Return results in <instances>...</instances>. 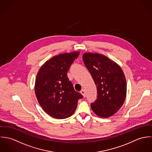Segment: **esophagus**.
<instances>
[{
    "mask_svg": "<svg viewBox=\"0 0 152 152\" xmlns=\"http://www.w3.org/2000/svg\"><path fill=\"white\" fill-rule=\"evenodd\" d=\"M80 93L83 95V96L85 98L86 97V92H85V91L84 90V89H82L81 91H80Z\"/></svg>",
    "mask_w": 152,
    "mask_h": 152,
    "instance_id": "34e87169",
    "label": "esophagus"
}]
</instances>
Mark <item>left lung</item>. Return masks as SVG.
<instances>
[{
    "mask_svg": "<svg viewBox=\"0 0 152 152\" xmlns=\"http://www.w3.org/2000/svg\"><path fill=\"white\" fill-rule=\"evenodd\" d=\"M84 63L97 88V97L91 107L101 118H108L122 106L126 94V81L122 68L108 57L97 53L83 54Z\"/></svg>",
    "mask_w": 152,
    "mask_h": 152,
    "instance_id": "left-lung-1",
    "label": "left lung"
}]
</instances>
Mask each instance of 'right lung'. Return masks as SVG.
I'll return each instance as SVG.
<instances>
[{
	"label": "right lung",
	"mask_w": 152,
	"mask_h": 152,
	"mask_svg": "<svg viewBox=\"0 0 152 152\" xmlns=\"http://www.w3.org/2000/svg\"><path fill=\"white\" fill-rule=\"evenodd\" d=\"M80 52L64 53L46 61L40 68L35 82V94L44 110L56 119L71 116L83 96L77 92L67 72Z\"/></svg>",
	"instance_id": "right-lung-1"
}]
</instances>
